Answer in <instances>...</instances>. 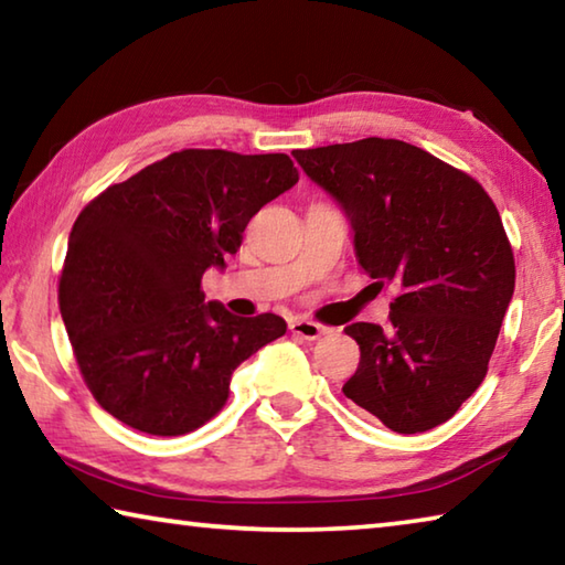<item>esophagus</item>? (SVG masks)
I'll list each match as a JSON object with an SVG mask.
<instances>
[{"mask_svg":"<svg viewBox=\"0 0 565 565\" xmlns=\"http://www.w3.org/2000/svg\"><path fill=\"white\" fill-rule=\"evenodd\" d=\"M289 329L294 337L306 339V341H317L321 333H327V327H321L317 321H309V319H294L289 323Z\"/></svg>","mask_w":565,"mask_h":565,"instance_id":"esophagus-1","label":"esophagus"}]
</instances>
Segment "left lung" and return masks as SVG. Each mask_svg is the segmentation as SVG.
<instances>
[{
  "mask_svg": "<svg viewBox=\"0 0 565 565\" xmlns=\"http://www.w3.org/2000/svg\"><path fill=\"white\" fill-rule=\"evenodd\" d=\"M294 157L343 206L374 286L396 289L386 327H347L361 361L343 394L396 434L444 424L486 379L513 296L499 209L466 171L398 139Z\"/></svg>",
  "mask_w": 565,
  "mask_h": 565,
  "instance_id": "8db88e82",
  "label": "left lung"
}]
</instances>
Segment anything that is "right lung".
Returning a JSON list of instances; mask_svg holds the SVG:
<instances>
[{
	"mask_svg": "<svg viewBox=\"0 0 565 565\" xmlns=\"http://www.w3.org/2000/svg\"><path fill=\"white\" fill-rule=\"evenodd\" d=\"M299 181L286 154L181 149L82 209L60 311L84 384L121 424L181 436L224 408L238 363L286 333L276 313L204 303L202 276L236 254L264 204Z\"/></svg>",
	"mask_w": 565,
	"mask_h": 565,
	"instance_id": "right-lung-1",
	"label": "right lung"
}]
</instances>
